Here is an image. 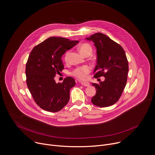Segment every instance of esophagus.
Masks as SVG:
<instances>
[{"label":"esophagus","instance_id":"1","mask_svg":"<svg viewBox=\"0 0 155 155\" xmlns=\"http://www.w3.org/2000/svg\"><path fill=\"white\" fill-rule=\"evenodd\" d=\"M81 84L84 86H90V83L88 82H81Z\"/></svg>","mask_w":155,"mask_h":155}]
</instances>
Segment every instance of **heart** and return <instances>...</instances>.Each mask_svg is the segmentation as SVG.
I'll list each match as a JSON object with an SVG mask.
<instances>
[{
    "instance_id": "heart-1",
    "label": "heart",
    "mask_w": 155,
    "mask_h": 155,
    "mask_svg": "<svg viewBox=\"0 0 155 155\" xmlns=\"http://www.w3.org/2000/svg\"><path fill=\"white\" fill-rule=\"evenodd\" d=\"M79 50L81 54L86 55L87 54H91L92 52V47L90 44L87 43H84L80 45ZM70 54V51H68L64 55V60L68 61L69 60V57ZM91 72V68L88 66H83L80 67H77L73 69L71 72V75L75 77L78 80H85L87 77V75Z\"/></svg>"
}]
</instances>
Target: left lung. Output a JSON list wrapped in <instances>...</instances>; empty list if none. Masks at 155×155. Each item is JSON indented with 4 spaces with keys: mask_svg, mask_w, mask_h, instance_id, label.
<instances>
[{
    "mask_svg": "<svg viewBox=\"0 0 155 155\" xmlns=\"http://www.w3.org/2000/svg\"><path fill=\"white\" fill-rule=\"evenodd\" d=\"M86 39L92 41L97 48L94 77H105L99 84L92 83L97 91L91 101L99 107L111 106L119 100L127 84L128 62L125 52L120 44L103 33H96Z\"/></svg>",
    "mask_w": 155,
    "mask_h": 155,
    "instance_id": "8db88e82",
    "label": "left lung"
}]
</instances>
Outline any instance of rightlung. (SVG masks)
<instances>
[{
  "label": "right lung",
  "instance_id": "right-lung-1",
  "mask_svg": "<svg viewBox=\"0 0 155 155\" xmlns=\"http://www.w3.org/2000/svg\"><path fill=\"white\" fill-rule=\"evenodd\" d=\"M78 43L61 37H50L34 47L26 63V82L36 104L44 110L58 112L70 98V89L75 85L70 77L56 83L55 75L62 71L61 57Z\"/></svg>",
  "mask_w": 155,
  "mask_h": 155
}]
</instances>
